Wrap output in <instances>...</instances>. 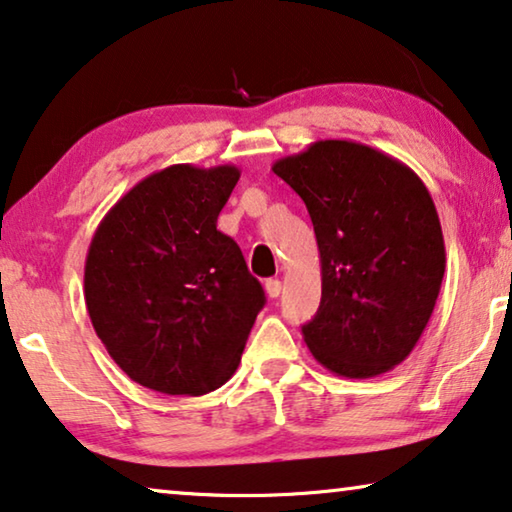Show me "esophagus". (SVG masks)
I'll list each match as a JSON object with an SVG mask.
<instances>
[{"mask_svg":"<svg viewBox=\"0 0 512 512\" xmlns=\"http://www.w3.org/2000/svg\"><path fill=\"white\" fill-rule=\"evenodd\" d=\"M264 290H266V294H269L271 299H276L278 294H280V280H276V278H269L264 283Z\"/></svg>","mask_w":512,"mask_h":512,"instance_id":"34e87169","label":"esophagus"}]
</instances>
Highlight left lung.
Segmentation results:
<instances>
[{"mask_svg":"<svg viewBox=\"0 0 512 512\" xmlns=\"http://www.w3.org/2000/svg\"><path fill=\"white\" fill-rule=\"evenodd\" d=\"M304 199L322 266V299L301 327L313 357L343 378L401 364L434 313L445 243L420 176L355 141H315L273 164Z\"/></svg>","mask_w":512,"mask_h":512,"instance_id":"left-lung-1","label":"left lung"}]
</instances>
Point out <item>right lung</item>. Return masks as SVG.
Returning <instances> with one entry per match:
<instances>
[{
  "mask_svg": "<svg viewBox=\"0 0 512 512\" xmlns=\"http://www.w3.org/2000/svg\"><path fill=\"white\" fill-rule=\"evenodd\" d=\"M241 171L174 164L136 183L99 222L85 306L113 362L162 394L218 390L234 376L264 290L218 229Z\"/></svg>",
  "mask_w": 512,
  "mask_h": 512,
  "instance_id": "right-lung-1",
  "label": "right lung"
}]
</instances>
